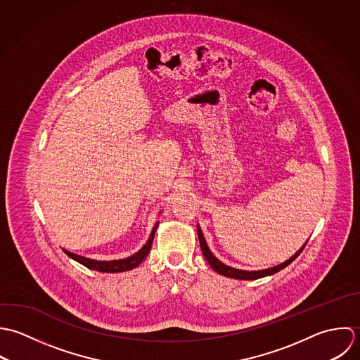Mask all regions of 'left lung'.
<instances>
[{
    "label": "left lung",
    "instance_id": "1",
    "mask_svg": "<svg viewBox=\"0 0 360 360\" xmlns=\"http://www.w3.org/2000/svg\"><path fill=\"white\" fill-rule=\"evenodd\" d=\"M198 236H199V242H200V249H202V252H203V256H205V259L207 260V263L210 264V267L218 273V274H221V276H224V277H229V278H235V280H259V278H263V277H267V276H273V274H276V273H278L280 270H283V269H285L287 266H289L300 253H302V250H303V248L306 246V243L307 242H304V245L292 256V257H289L288 260H285L284 263H281V264H277V266H274V267H270V269H264V270H255V271H249V270H239V269H233V267H231V266H226V264H224L222 262H219L218 259H217L216 256L212 253V250L209 249V246H207V242H206V239H205V236H203V232H202V229H200V226H199V224H198Z\"/></svg>",
    "mask_w": 360,
    "mask_h": 360
}]
</instances>
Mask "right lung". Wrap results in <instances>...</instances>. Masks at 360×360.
Masks as SVG:
<instances>
[{
	"label": "right lung",
	"instance_id": "add662e5",
	"mask_svg": "<svg viewBox=\"0 0 360 360\" xmlns=\"http://www.w3.org/2000/svg\"><path fill=\"white\" fill-rule=\"evenodd\" d=\"M157 226H158V222H155L154 228L151 229V233L147 239V242L144 243L143 248L141 250H138L135 255L127 257V259H120V260H110V262H105V260H94V259H89V257H83V256H79V255H75L72 252H68L64 249V252L73 259L75 262L80 263L82 266L90 269V270H96V271H101V273H122V271H128V270H132L135 267H138L144 259L146 256L148 255L150 249H151V245H153V239H154V235H155V231H157Z\"/></svg>",
	"mask_w": 360,
	"mask_h": 360
}]
</instances>
